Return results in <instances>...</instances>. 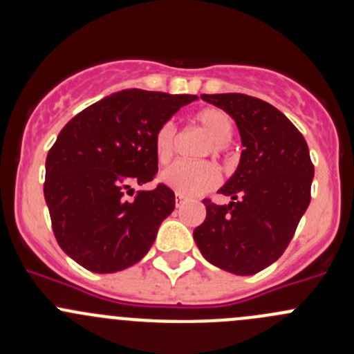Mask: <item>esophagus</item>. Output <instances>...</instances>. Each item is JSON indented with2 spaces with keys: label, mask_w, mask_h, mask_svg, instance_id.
Wrapping results in <instances>:
<instances>
[{
  "label": "esophagus",
  "mask_w": 354,
  "mask_h": 354,
  "mask_svg": "<svg viewBox=\"0 0 354 354\" xmlns=\"http://www.w3.org/2000/svg\"><path fill=\"white\" fill-rule=\"evenodd\" d=\"M185 202H187V198H183L181 195H176V207H181Z\"/></svg>",
  "instance_id": "1"
}]
</instances>
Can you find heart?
Listing matches in <instances>:
<instances>
[{
	"mask_svg": "<svg viewBox=\"0 0 354 354\" xmlns=\"http://www.w3.org/2000/svg\"><path fill=\"white\" fill-rule=\"evenodd\" d=\"M194 123L198 124L210 138V145L203 151V157L223 156L227 149V142L233 138L234 121L226 111L207 106L194 114ZM176 151V128L171 123H164L157 128L154 135V152L160 164H167ZM160 181L181 197H197L200 194L212 190L219 181V174L210 162H180L171 164L160 173Z\"/></svg>",
	"mask_w": 354,
	"mask_h": 354,
	"instance_id": "heart-1",
	"label": "heart"
}]
</instances>
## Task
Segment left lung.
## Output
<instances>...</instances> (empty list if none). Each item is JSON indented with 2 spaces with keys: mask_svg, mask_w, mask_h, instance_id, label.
Returning <instances> with one entry per match:
<instances>
[{
  "mask_svg": "<svg viewBox=\"0 0 354 354\" xmlns=\"http://www.w3.org/2000/svg\"><path fill=\"white\" fill-rule=\"evenodd\" d=\"M240 131V164L219 188L227 205L203 200L207 217L194 240L212 266L252 276L288 248L310 203L313 164L298 128L269 102L245 94H202Z\"/></svg>",
  "mask_w": 354,
  "mask_h": 354,
  "instance_id": "8db88e82",
  "label": "left lung"
}]
</instances>
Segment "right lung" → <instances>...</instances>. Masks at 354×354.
Listing matches in <instances>:
<instances>
[{
  "label": "right lung",
  "mask_w": 354,
  "mask_h": 354,
  "mask_svg": "<svg viewBox=\"0 0 354 354\" xmlns=\"http://www.w3.org/2000/svg\"><path fill=\"white\" fill-rule=\"evenodd\" d=\"M197 95L114 92L59 131L46 159L44 198L63 252L87 270L113 274L144 259L174 210L166 185L124 200L157 173L154 135Z\"/></svg>",
  "instance_id": "right-lung-1"
}]
</instances>
